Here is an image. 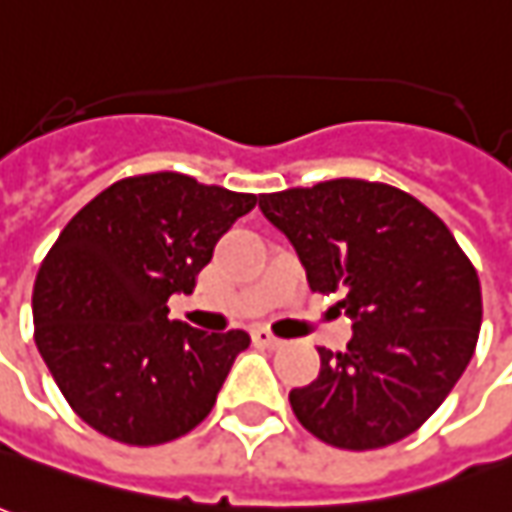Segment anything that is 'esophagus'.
Masks as SVG:
<instances>
[{
  "label": "esophagus",
  "mask_w": 512,
  "mask_h": 512,
  "mask_svg": "<svg viewBox=\"0 0 512 512\" xmlns=\"http://www.w3.org/2000/svg\"><path fill=\"white\" fill-rule=\"evenodd\" d=\"M252 339H255V344H260V347H271V350L283 344V339H277V336H274V333H269L266 328L252 330Z\"/></svg>",
  "instance_id": "esophagus-1"
}]
</instances>
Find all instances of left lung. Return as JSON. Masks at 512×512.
<instances>
[{"mask_svg":"<svg viewBox=\"0 0 512 512\" xmlns=\"http://www.w3.org/2000/svg\"><path fill=\"white\" fill-rule=\"evenodd\" d=\"M260 210L294 243L311 291L339 294L347 350L288 401L322 443L373 451L429 420L474 356L482 288L451 229L384 182L330 179L263 193Z\"/></svg>","mask_w":512,"mask_h":512,"instance_id":"1","label":"left lung"}]
</instances>
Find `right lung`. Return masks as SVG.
<instances>
[{"mask_svg":"<svg viewBox=\"0 0 512 512\" xmlns=\"http://www.w3.org/2000/svg\"><path fill=\"white\" fill-rule=\"evenodd\" d=\"M232 193L159 170L97 193L52 243L33 285L44 364L72 412L125 446H162L210 415L249 333L170 322L215 243L255 210Z\"/></svg>","mask_w":512,"mask_h":512,"instance_id":"1","label":"right lung"}]
</instances>
